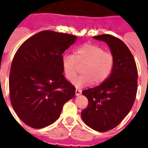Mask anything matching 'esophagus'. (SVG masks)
<instances>
[{"mask_svg":"<svg viewBox=\"0 0 148 148\" xmlns=\"http://www.w3.org/2000/svg\"><path fill=\"white\" fill-rule=\"evenodd\" d=\"M82 93V90H78V89H76L75 90V95H79Z\"/></svg>","mask_w":148,"mask_h":148,"instance_id":"obj_1","label":"esophagus"}]
</instances>
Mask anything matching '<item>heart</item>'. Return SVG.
<instances>
[{"label": "heart", "mask_w": 148, "mask_h": 148, "mask_svg": "<svg viewBox=\"0 0 148 148\" xmlns=\"http://www.w3.org/2000/svg\"><path fill=\"white\" fill-rule=\"evenodd\" d=\"M77 62L84 64L83 75L76 78L73 84L76 87L102 83L109 77L113 65V55L105 52L99 46L85 44L77 48L75 56L66 54L62 58V68L66 78L73 81L77 75Z\"/></svg>", "instance_id": "heart-1"}]
</instances>
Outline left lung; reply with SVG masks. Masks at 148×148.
<instances>
[{"instance_id": "8db88e82", "label": "left lung", "mask_w": 148, "mask_h": 148, "mask_svg": "<svg viewBox=\"0 0 148 148\" xmlns=\"http://www.w3.org/2000/svg\"><path fill=\"white\" fill-rule=\"evenodd\" d=\"M93 38L108 45L113 57V69L101 84L82 91L89 103L81 115L90 128L106 132L119 125L131 110L136 95L138 72L133 55L122 40L107 34Z\"/></svg>"}]
</instances>
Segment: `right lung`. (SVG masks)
I'll return each instance as SVG.
<instances>
[{"instance_id": "add662e5", "label": "right lung", "mask_w": 148, "mask_h": 148, "mask_svg": "<svg viewBox=\"0 0 148 148\" xmlns=\"http://www.w3.org/2000/svg\"><path fill=\"white\" fill-rule=\"evenodd\" d=\"M77 36L41 31L21 44L10 74L12 108L23 122L40 129L59 118L63 106L75 96V88L63 75L62 54Z\"/></svg>"}]
</instances>
